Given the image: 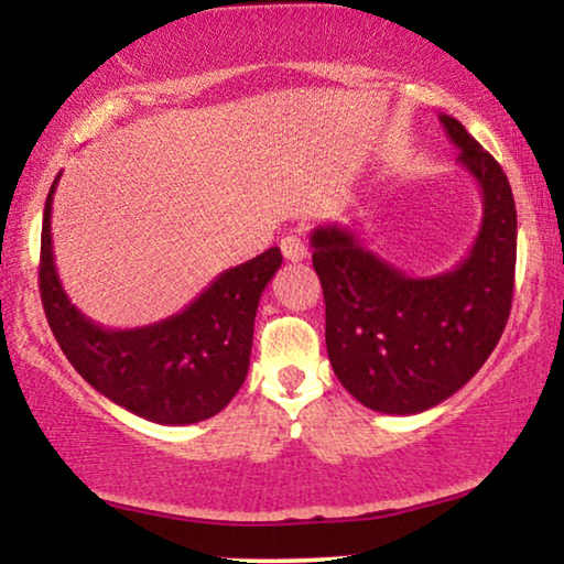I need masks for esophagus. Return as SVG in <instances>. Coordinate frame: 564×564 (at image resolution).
<instances>
[{
	"mask_svg": "<svg viewBox=\"0 0 564 564\" xmlns=\"http://www.w3.org/2000/svg\"><path fill=\"white\" fill-rule=\"evenodd\" d=\"M280 249L288 261H303L307 257V246L297 236H284L280 241Z\"/></svg>",
	"mask_w": 564,
	"mask_h": 564,
	"instance_id": "34e87169",
	"label": "esophagus"
}]
</instances>
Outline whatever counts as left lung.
Segmentation results:
<instances>
[{
	"instance_id": "obj_1",
	"label": "left lung",
	"mask_w": 564,
	"mask_h": 564,
	"mask_svg": "<svg viewBox=\"0 0 564 564\" xmlns=\"http://www.w3.org/2000/svg\"><path fill=\"white\" fill-rule=\"evenodd\" d=\"M438 120L482 192L480 230L457 267L411 276L338 223L311 236L330 367L361 405L390 415L423 413L465 388L496 349L513 300L511 184L459 120Z\"/></svg>"
}]
</instances>
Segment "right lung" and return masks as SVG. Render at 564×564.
Here are the masks:
<instances>
[{
	"mask_svg": "<svg viewBox=\"0 0 564 564\" xmlns=\"http://www.w3.org/2000/svg\"><path fill=\"white\" fill-rule=\"evenodd\" d=\"M45 197L41 236V300L66 359L97 392L126 411L164 426L210 419L230 403L249 372L259 297L282 264L269 249L215 276L210 288L166 321L112 330L89 321L64 292L53 261L51 210Z\"/></svg>",
	"mask_w": 564,
	"mask_h": 564,
	"instance_id": "1",
	"label": "right lung"
}]
</instances>
